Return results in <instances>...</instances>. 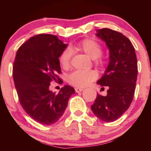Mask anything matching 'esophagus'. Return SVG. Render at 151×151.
<instances>
[{"mask_svg": "<svg viewBox=\"0 0 151 151\" xmlns=\"http://www.w3.org/2000/svg\"><path fill=\"white\" fill-rule=\"evenodd\" d=\"M75 90H76V93H80V92H81V91H83V88H76Z\"/></svg>", "mask_w": 151, "mask_h": 151, "instance_id": "34e87169", "label": "esophagus"}]
</instances>
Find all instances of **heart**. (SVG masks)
Instances as JSON below:
<instances>
[{
	"label": "heart",
	"mask_w": 151,
	"mask_h": 151,
	"mask_svg": "<svg viewBox=\"0 0 151 151\" xmlns=\"http://www.w3.org/2000/svg\"><path fill=\"white\" fill-rule=\"evenodd\" d=\"M73 50L84 53L93 60L96 59L97 63L99 65L102 64V61L101 60L97 59L102 54L101 45L93 39L86 38L74 45L71 49H66L61 53L59 57V62L64 69H68L70 67L72 55L71 51ZM97 78L98 73L95 71H76L69 76L68 82L77 87H84L96 80Z\"/></svg>",
	"instance_id": "obj_1"
}]
</instances>
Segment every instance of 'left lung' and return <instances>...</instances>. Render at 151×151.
Instances as JSON below:
<instances>
[{"instance_id": "8db88e82", "label": "left lung", "mask_w": 151, "mask_h": 151, "mask_svg": "<svg viewBox=\"0 0 151 151\" xmlns=\"http://www.w3.org/2000/svg\"><path fill=\"white\" fill-rule=\"evenodd\" d=\"M96 36L109 50V62L102 77L97 81L108 86L106 96L97 94L91 106L96 117L104 122H113L129 108L135 93L137 61L133 45L121 33L104 28L96 31Z\"/></svg>"}]
</instances>
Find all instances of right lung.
<instances>
[{"mask_svg":"<svg viewBox=\"0 0 151 151\" xmlns=\"http://www.w3.org/2000/svg\"><path fill=\"white\" fill-rule=\"evenodd\" d=\"M67 46L56 36L39 34L26 41L16 53L13 78L20 103L32 119L42 124L56 122L75 93L68 85L58 94L49 90L50 82L62 73L59 57Z\"/></svg>","mask_w":151,"mask_h":151,"instance_id":"obj_1","label":"right lung"}]
</instances>
